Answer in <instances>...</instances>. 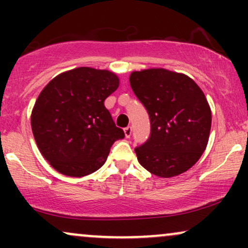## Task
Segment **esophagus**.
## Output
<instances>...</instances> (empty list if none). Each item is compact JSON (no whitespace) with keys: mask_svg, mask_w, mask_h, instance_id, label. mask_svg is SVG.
I'll list each match as a JSON object with an SVG mask.
<instances>
[{"mask_svg":"<svg viewBox=\"0 0 248 248\" xmlns=\"http://www.w3.org/2000/svg\"><path fill=\"white\" fill-rule=\"evenodd\" d=\"M122 85H124V86H127V85H128V82H127V80H124V81H122ZM124 129H126V130H128V129H129V127L124 128Z\"/></svg>","mask_w":248,"mask_h":248,"instance_id":"esophagus-1","label":"esophagus"}]
</instances>
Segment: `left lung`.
Listing matches in <instances>:
<instances>
[{
  "label": "left lung",
  "instance_id": "obj_1",
  "mask_svg": "<svg viewBox=\"0 0 248 248\" xmlns=\"http://www.w3.org/2000/svg\"><path fill=\"white\" fill-rule=\"evenodd\" d=\"M119 85L114 72L77 67L55 77L39 93L31 128L43 157L59 173L84 177L96 171L113 143L124 139L104 105Z\"/></svg>",
  "mask_w": 248,
  "mask_h": 248
}]
</instances>
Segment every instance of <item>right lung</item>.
Segmentation results:
<instances>
[{"label":"right lung","mask_w":248,"mask_h":248,"mask_svg":"<svg viewBox=\"0 0 248 248\" xmlns=\"http://www.w3.org/2000/svg\"><path fill=\"white\" fill-rule=\"evenodd\" d=\"M129 82L150 120L149 139L135 149L140 164L163 178L186 172L209 142L212 116L203 91L161 69L134 71Z\"/></svg>","instance_id":"add662e5"}]
</instances>
